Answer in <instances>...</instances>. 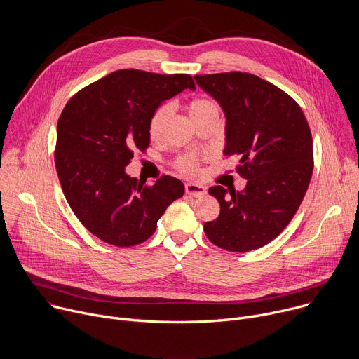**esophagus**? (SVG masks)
<instances>
[{
  "mask_svg": "<svg viewBox=\"0 0 359 359\" xmlns=\"http://www.w3.org/2000/svg\"><path fill=\"white\" fill-rule=\"evenodd\" d=\"M184 190H186V194H190L193 197H200V196L208 193L206 187L201 184H197V183H186Z\"/></svg>",
  "mask_w": 359,
  "mask_h": 359,
  "instance_id": "34e87169",
  "label": "esophagus"
}]
</instances>
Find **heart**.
<instances>
[{"mask_svg": "<svg viewBox=\"0 0 359 359\" xmlns=\"http://www.w3.org/2000/svg\"><path fill=\"white\" fill-rule=\"evenodd\" d=\"M187 109L194 122L206 118V116H210V115H219L217 104L208 97L191 99L189 102ZM170 112H172V107L165 104V105H161L155 112L151 114V116L149 119V126H147L149 136L151 139H156L161 136ZM198 163H200L198 155H194V153H187V155H183L176 161V168L186 175L194 176L198 173Z\"/></svg>", "mask_w": 359, "mask_h": 359, "instance_id": "b5f03b06", "label": "heart"}]
</instances>
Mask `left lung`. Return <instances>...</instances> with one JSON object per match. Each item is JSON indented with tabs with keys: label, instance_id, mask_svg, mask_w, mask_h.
I'll return each mask as SVG.
<instances>
[{
	"label": "left lung",
	"instance_id": "left-lung-1",
	"mask_svg": "<svg viewBox=\"0 0 359 359\" xmlns=\"http://www.w3.org/2000/svg\"><path fill=\"white\" fill-rule=\"evenodd\" d=\"M197 85L224 111L227 156H237L236 172L244 190L213 186L220 203L216 220L204 233L217 247L234 252L260 248L291 222L309 189L313 136L297 102L276 85L247 72L196 75Z\"/></svg>",
	"mask_w": 359,
	"mask_h": 359
}]
</instances>
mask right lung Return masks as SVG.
I'll return each mask as SVG.
<instances>
[{
    "label": "right lung",
    "mask_w": 359,
    "mask_h": 359,
    "mask_svg": "<svg viewBox=\"0 0 359 359\" xmlns=\"http://www.w3.org/2000/svg\"><path fill=\"white\" fill-rule=\"evenodd\" d=\"M196 89L187 74L115 71L82 88L57 126L55 168L78 220L116 247L146 241L183 183L163 175L153 184L125 173L135 150L149 147V119L162 102Z\"/></svg>",
    "instance_id": "1"
}]
</instances>
